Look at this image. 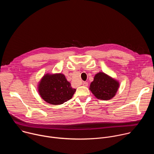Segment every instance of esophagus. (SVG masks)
Wrapping results in <instances>:
<instances>
[{
    "mask_svg": "<svg viewBox=\"0 0 154 154\" xmlns=\"http://www.w3.org/2000/svg\"><path fill=\"white\" fill-rule=\"evenodd\" d=\"M83 85L84 86H88V82H84L83 83Z\"/></svg>",
    "mask_w": 154,
    "mask_h": 154,
    "instance_id": "esophagus-1",
    "label": "esophagus"
}]
</instances>
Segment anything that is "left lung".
<instances>
[{"label": "left lung", "instance_id": "8db88e82", "mask_svg": "<svg viewBox=\"0 0 154 154\" xmlns=\"http://www.w3.org/2000/svg\"><path fill=\"white\" fill-rule=\"evenodd\" d=\"M119 86L118 80L103 72H99L94 75L89 88L97 99L108 100L116 96Z\"/></svg>", "mask_w": 154, "mask_h": 154}]
</instances>
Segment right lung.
<instances>
[{"label":"right lung","instance_id":"obj_1","mask_svg":"<svg viewBox=\"0 0 154 154\" xmlns=\"http://www.w3.org/2000/svg\"><path fill=\"white\" fill-rule=\"evenodd\" d=\"M41 97L48 103L60 105L71 99L76 90L61 73H46L37 85Z\"/></svg>","mask_w":154,"mask_h":154}]
</instances>
